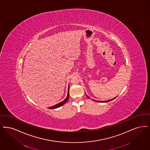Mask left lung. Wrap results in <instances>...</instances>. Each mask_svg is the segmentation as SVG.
I'll return each mask as SVG.
<instances>
[{
  "instance_id": "left-lung-1",
  "label": "left lung",
  "mask_w": 150,
  "mask_h": 150,
  "mask_svg": "<svg viewBox=\"0 0 150 150\" xmlns=\"http://www.w3.org/2000/svg\"><path fill=\"white\" fill-rule=\"evenodd\" d=\"M85 94H86V95L87 96V98H90V97H88L87 95H86V93H85ZM116 98V97H115ZM112 98V99H111V100H107V101H96L97 102H98V103H108V102H109V101H111V100H114V98ZM93 101H94V100H93V99H92Z\"/></svg>"
}]
</instances>
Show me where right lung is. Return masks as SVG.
Returning a JSON list of instances; mask_svg holds the SVG:
<instances>
[{"label":"right lung","instance_id":"1","mask_svg":"<svg viewBox=\"0 0 150 150\" xmlns=\"http://www.w3.org/2000/svg\"><path fill=\"white\" fill-rule=\"evenodd\" d=\"M69 86L68 85V94H67V98H65V99H64L63 101L55 105H54V106H51V107H49V108H48V109H55L58 108L59 107L63 106V105L65 104V103L68 101V99H69Z\"/></svg>","mask_w":150,"mask_h":150}]
</instances>
